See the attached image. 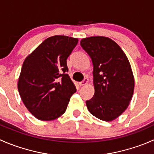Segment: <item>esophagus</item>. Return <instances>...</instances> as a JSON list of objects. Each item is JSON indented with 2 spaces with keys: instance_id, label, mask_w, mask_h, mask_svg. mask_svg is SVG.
<instances>
[{
  "instance_id": "1",
  "label": "esophagus",
  "mask_w": 154,
  "mask_h": 154,
  "mask_svg": "<svg viewBox=\"0 0 154 154\" xmlns=\"http://www.w3.org/2000/svg\"><path fill=\"white\" fill-rule=\"evenodd\" d=\"M88 78H85L84 80H83V81L80 82V83H79V85H80V86H85V85H86L87 83H88Z\"/></svg>"
}]
</instances>
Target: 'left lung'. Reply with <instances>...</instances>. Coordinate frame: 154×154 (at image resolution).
<instances>
[{"instance_id":"1","label":"left lung","mask_w":154,"mask_h":154,"mask_svg":"<svg viewBox=\"0 0 154 154\" xmlns=\"http://www.w3.org/2000/svg\"><path fill=\"white\" fill-rule=\"evenodd\" d=\"M80 45L93 64L94 94L86 100L87 108L100 120H115L125 111L133 97L134 77L130 62L120 46L108 37L83 38Z\"/></svg>"}]
</instances>
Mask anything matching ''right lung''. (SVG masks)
Listing matches in <instances>:
<instances>
[{
	"label": "right lung",
	"mask_w": 154,
	"mask_h": 154,
	"mask_svg": "<svg viewBox=\"0 0 154 154\" xmlns=\"http://www.w3.org/2000/svg\"><path fill=\"white\" fill-rule=\"evenodd\" d=\"M77 42L76 38L54 35L24 60L18 89L24 104L38 120L52 121L61 116L77 91L66 74V60Z\"/></svg>",
	"instance_id": "1"
}]
</instances>
